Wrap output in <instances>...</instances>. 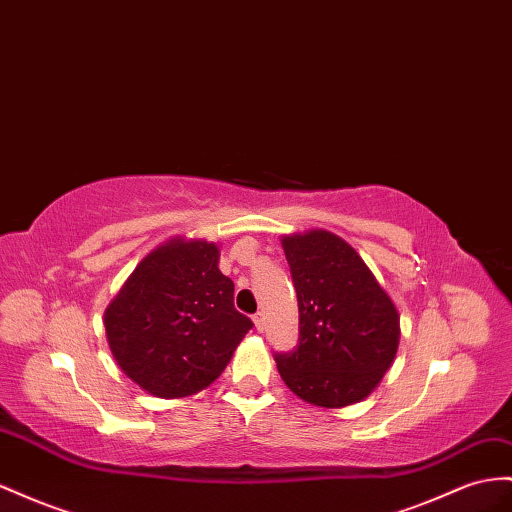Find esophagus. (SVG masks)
<instances>
[{
    "label": "esophagus",
    "instance_id": "34e87169",
    "mask_svg": "<svg viewBox=\"0 0 512 512\" xmlns=\"http://www.w3.org/2000/svg\"><path fill=\"white\" fill-rule=\"evenodd\" d=\"M254 325H256V329H258V331L265 329V314H262V312H256V314H254Z\"/></svg>",
    "mask_w": 512,
    "mask_h": 512
}]
</instances>
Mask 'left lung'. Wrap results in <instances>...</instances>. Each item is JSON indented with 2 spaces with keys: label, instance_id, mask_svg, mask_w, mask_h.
<instances>
[{
  "label": "left lung",
  "instance_id": "8db88e82",
  "mask_svg": "<svg viewBox=\"0 0 512 512\" xmlns=\"http://www.w3.org/2000/svg\"><path fill=\"white\" fill-rule=\"evenodd\" d=\"M299 306V342L275 353L284 383L336 409L366 398L394 362L400 319L353 247L327 230L282 239Z\"/></svg>",
  "mask_w": 512,
  "mask_h": 512
}]
</instances>
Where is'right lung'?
Returning <instances> with one entry per match:
<instances>
[{
	"label": "right lung",
	"mask_w": 512,
	"mask_h": 512,
	"mask_svg": "<svg viewBox=\"0 0 512 512\" xmlns=\"http://www.w3.org/2000/svg\"><path fill=\"white\" fill-rule=\"evenodd\" d=\"M217 262L215 243L174 239L150 252L109 303V349L148 394L204 390L254 327L234 308V284Z\"/></svg>",
	"instance_id": "add662e5"
}]
</instances>
